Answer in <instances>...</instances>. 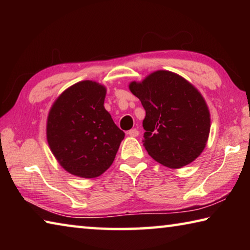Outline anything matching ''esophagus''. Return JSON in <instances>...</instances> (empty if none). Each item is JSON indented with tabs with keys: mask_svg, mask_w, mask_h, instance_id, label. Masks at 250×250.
I'll return each instance as SVG.
<instances>
[{
	"mask_svg": "<svg viewBox=\"0 0 250 250\" xmlns=\"http://www.w3.org/2000/svg\"><path fill=\"white\" fill-rule=\"evenodd\" d=\"M128 134L130 135V137H138V135H139V131H138L137 129H132V130L129 131Z\"/></svg>",
	"mask_w": 250,
	"mask_h": 250,
	"instance_id": "esophagus-1",
	"label": "esophagus"
}]
</instances>
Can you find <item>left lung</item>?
<instances>
[{
  "label": "left lung",
  "mask_w": 250,
  "mask_h": 250,
  "mask_svg": "<svg viewBox=\"0 0 250 250\" xmlns=\"http://www.w3.org/2000/svg\"><path fill=\"white\" fill-rule=\"evenodd\" d=\"M129 89L146 110L143 146L156 162L180 168L205 149L210 115L201 92L180 75L156 70Z\"/></svg>",
  "instance_id": "8db88e82"
}]
</instances>
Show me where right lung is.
Instances as JSON below:
<instances>
[{"instance_id": "1", "label": "right lung", "mask_w": 250, "mask_h": 250, "mask_svg": "<svg viewBox=\"0 0 250 250\" xmlns=\"http://www.w3.org/2000/svg\"><path fill=\"white\" fill-rule=\"evenodd\" d=\"M105 91L103 84L83 80L67 88L49 110L46 135L50 151L75 176L103 174L125 138L104 107Z\"/></svg>"}]
</instances>
